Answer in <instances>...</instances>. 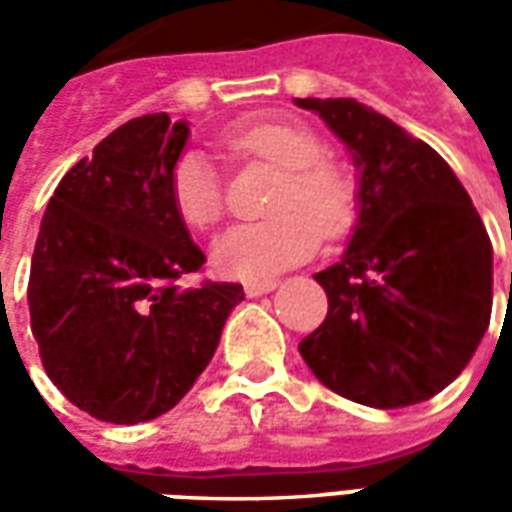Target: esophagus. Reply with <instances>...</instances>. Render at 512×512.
<instances>
[{
  "instance_id": "esophagus-1",
  "label": "esophagus",
  "mask_w": 512,
  "mask_h": 512,
  "mask_svg": "<svg viewBox=\"0 0 512 512\" xmlns=\"http://www.w3.org/2000/svg\"><path fill=\"white\" fill-rule=\"evenodd\" d=\"M274 288H277L274 279H257V282H246L244 293L249 299H257V296H263V293H271Z\"/></svg>"
}]
</instances>
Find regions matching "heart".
<instances>
[{
    "label": "heart",
    "instance_id": "obj_1",
    "mask_svg": "<svg viewBox=\"0 0 512 512\" xmlns=\"http://www.w3.org/2000/svg\"><path fill=\"white\" fill-rule=\"evenodd\" d=\"M224 147L238 158L282 169L266 222L238 224L213 244V266L233 279L277 277L315 255L321 233L343 238L356 222V189L343 169L323 161V145L310 128L249 120L224 134ZM169 202L191 230H211L224 216L219 172L197 150H186L169 169Z\"/></svg>",
    "mask_w": 512,
    "mask_h": 512
}]
</instances>
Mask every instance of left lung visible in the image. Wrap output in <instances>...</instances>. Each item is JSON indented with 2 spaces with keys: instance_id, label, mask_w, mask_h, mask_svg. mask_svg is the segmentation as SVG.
<instances>
[{
  "instance_id": "left-lung-1",
  "label": "left lung",
  "mask_w": 512,
  "mask_h": 512,
  "mask_svg": "<svg viewBox=\"0 0 512 512\" xmlns=\"http://www.w3.org/2000/svg\"><path fill=\"white\" fill-rule=\"evenodd\" d=\"M351 150L359 219L340 263L315 274L326 321L299 343L315 378L373 408L428 400L483 340L494 257L472 197L417 136L354 98H296Z\"/></svg>"
}]
</instances>
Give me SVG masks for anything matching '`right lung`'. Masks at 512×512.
<instances>
[{
	"label": "right lung",
	"mask_w": 512,
	"mask_h": 512,
	"mask_svg": "<svg viewBox=\"0 0 512 512\" xmlns=\"http://www.w3.org/2000/svg\"><path fill=\"white\" fill-rule=\"evenodd\" d=\"M189 126L142 115L76 161L49 200L29 271V321L46 373L90 417H161L208 367L244 288H180L205 255L169 202Z\"/></svg>",
	"instance_id": "right-lung-1"
}]
</instances>
